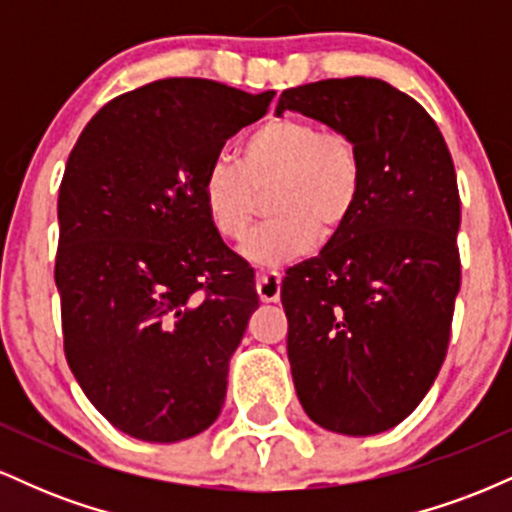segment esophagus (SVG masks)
I'll return each instance as SVG.
<instances>
[{"mask_svg":"<svg viewBox=\"0 0 512 512\" xmlns=\"http://www.w3.org/2000/svg\"><path fill=\"white\" fill-rule=\"evenodd\" d=\"M257 293L262 303H276L281 296V274L269 269V272L257 274Z\"/></svg>","mask_w":512,"mask_h":512,"instance_id":"1","label":"esophagus"}]
</instances>
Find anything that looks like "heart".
I'll return each mask as SVG.
<instances>
[{"label": "heart", "mask_w": 512, "mask_h": 512, "mask_svg": "<svg viewBox=\"0 0 512 512\" xmlns=\"http://www.w3.org/2000/svg\"><path fill=\"white\" fill-rule=\"evenodd\" d=\"M272 219L245 243V257L264 267L289 264L330 240L354 214L363 190V156L356 139L308 117H272L248 134L238 163L221 158L202 178L209 223L223 240H243L260 192Z\"/></svg>", "instance_id": "heart-1"}]
</instances>
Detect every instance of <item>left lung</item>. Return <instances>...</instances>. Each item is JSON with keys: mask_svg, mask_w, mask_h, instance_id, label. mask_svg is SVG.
I'll list each match as a JSON object with an SVG mask.
<instances>
[{"mask_svg": "<svg viewBox=\"0 0 512 512\" xmlns=\"http://www.w3.org/2000/svg\"><path fill=\"white\" fill-rule=\"evenodd\" d=\"M284 110L356 139L363 190L320 255L286 269L293 385L317 426L375 436L419 407L448 354L460 291V192L433 117L380 79L286 88Z\"/></svg>", "mask_w": 512, "mask_h": 512, "instance_id": "8db88e82", "label": "left lung"}]
</instances>
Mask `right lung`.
I'll return each mask as SVG.
<instances>
[{
    "mask_svg": "<svg viewBox=\"0 0 512 512\" xmlns=\"http://www.w3.org/2000/svg\"><path fill=\"white\" fill-rule=\"evenodd\" d=\"M272 98L161 79L105 103L69 154L55 257L64 356L127 436L175 443L219 419L260 298L209 223L202 178Z\"/></svg>",
    "mask_w": 512,
    "mask_h": 512,
    "instance_id": "1",
    "label": "right lung"
}]
</instances>
